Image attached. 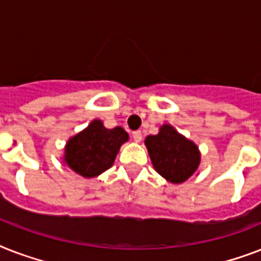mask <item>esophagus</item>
Returning a JSON list of instances; mask_svg holds the SVG:
<instances>
[{
	"label": "esophagus",
	"mask_w": 261,
	"mask_h": 261,
	"mask_svg": "<svg viewBox=\"0 0 261 261\" xmlns=\"http://www.w3.org/2000/svg\"><path fill=\"white\" fill-rule=\"evenodd\" d=\"M133 138H134L135 142H141V141H142V133L139 130L134 131V133H133Z\"/></svg>",
	"instance_id": "esophagus-1"
}]
</instances>
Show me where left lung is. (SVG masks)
Instances as JSON below:
<instances>
[{
	"label": "left lung",
	"instance_id": "left-lung-1",
	"mask_svg": "<svg viewBox=\"0 0 261 261\" xmlns=\"http://www.w3.org/2000/svg\"><path fill=\"white\" fill-rule=\"evenodd\" d=\"M145 143L155 171L171 182L186 181L198 169L200 154L196 145L169 124H164L157 135H149Z\"/></svg>",
	"mask_w": 261,
	"mask_h": 261
}]
</instances>
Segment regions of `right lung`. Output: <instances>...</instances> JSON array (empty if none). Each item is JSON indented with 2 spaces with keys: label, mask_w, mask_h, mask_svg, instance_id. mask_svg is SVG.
<instances>
[{
  "label": "right lung",
  "mask_w": 261,
  "mask_h": 261,
  "mask_svg": "<svg viewBox=\"0 0 261 261\" xmlns=\"http://www.w3.org/2000/svg\"><path fill=\"white\" fill-rule=\"evenodd\" d=\"M128 139L122 127L106 128L101 120L89 126L67 142L65 161L84 177H94L112 167L119 149Z\"/></svg>",
  "instance_id": "add662e5"
}]
</instances>
